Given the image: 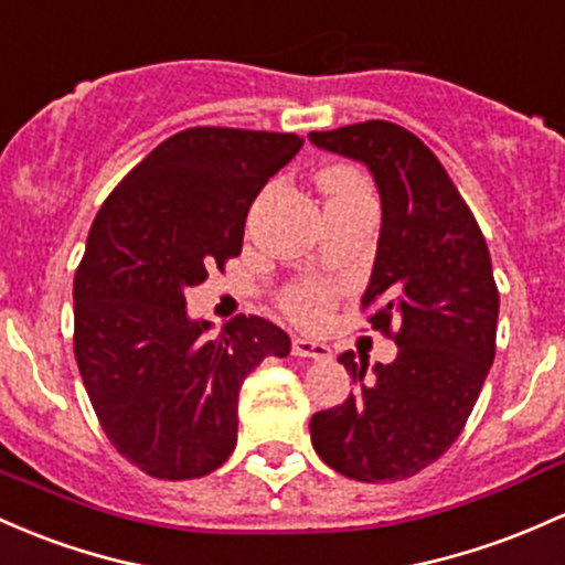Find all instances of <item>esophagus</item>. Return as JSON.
Masks as SVG:
<instances>
[{
	"mask_svg": "<svg viewBox=\"0 0 565 565\" xmlns=\"http://www.w3.org/2000/svg\"><path fill=\"white\" fill-rule=\"evenodd\" d=\"M292 353H295V356L316 359V362H327V359L332 356L330 345L319 343V340H311V338H295L292 340Z\"/></svg>",
	"mask_w": 565,
	"mask_h": 565,
	"instance_id": "obj_1",
	"label": "esophagus"
}]
</instances>
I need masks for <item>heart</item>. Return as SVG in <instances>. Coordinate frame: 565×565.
<instances>
[{
    "mask_svg": "<svg viewBox=\"0 0 565 565\" xmlns=\"http://www.w3.org/2000/svg\"><path fill=\"white\" fill-rule=\"evenodd\" d=\"M319 182L327 195V203H345L356 201V198H373L364 173L351 169V166H330V169L321 171ZM332 300L334 287L330 281L306 278V281H297L292 287L284 289L281 308L287 311V316H292L295 321H300V324H319L327 316V311H330Z\"/></svg>",
    "mask_w": 565,
    "mask_h": 565,
    "instance_id": "b5f03b06",
    "label": "heart"
}]
</instances>
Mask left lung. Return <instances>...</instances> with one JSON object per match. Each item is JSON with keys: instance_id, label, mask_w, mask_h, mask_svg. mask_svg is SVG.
Returning <instances> with one entry per match:
<instances>
[{"instance_id": "obj_1", "label": "left lung", "mask_w": 565, "mask_h": 565, "mask_svg": "<svg viewBox=\"0 0 565 565\" xmlns=\"http://www.w3.org/2000/svg\"><path fill=\"white\" fill-rule=\"evenodd\" d=\"M319 150L367 166L381 195V235L362 308L392 330V364L345 351L362 383L343 405L316 413L311 443L327 467L362 482H394L437 461L467 424L495 353L491 254L448 171L418 136L386 120L308 134Z\"/></svg>"}]
</instances>
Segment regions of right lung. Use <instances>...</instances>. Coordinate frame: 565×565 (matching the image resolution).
<instances>
[{
    "mask_svg": "<svg viewBox=\"0 0 565 565\" xmlns=\"http://www.w3.org/2000/svg\"><path fill=\"white\" fill-rule=\"evenodd\" d=\"M295 134L188 128L141 160L93 220L74 276V356L117 454L158 480L220 469L238 439L241 383L292 351L259 316L212 334L184 292L241 254L254 198L295 158Z\"/></svg>",
    "mask_w": 565,
    "mask_h": 565,
    "instance_id": "right-lung-1",
    "label": "right lung"
}]
</instances>
